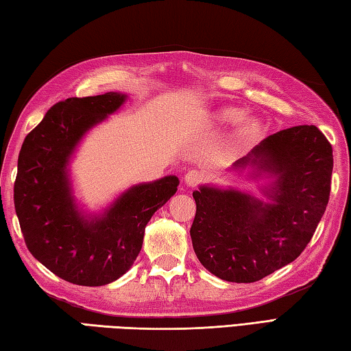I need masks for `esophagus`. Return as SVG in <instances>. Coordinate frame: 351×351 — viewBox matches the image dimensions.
<instances>
[{"label":"esophagus","instance_id":"1","mask_svg":"<svg viewBox=\"0 0 351 351\" xmlns=\"http://www.w3.org/2000/svg\"><path fill=\"white\" fill-rule=\"evenodd\" d=\"M204 173L201 170H190L187 175L184 176V182L189 185V187H196V185L204 181Z\"/></svg>","mask_w":351,"mask_h":351}]
</instances>
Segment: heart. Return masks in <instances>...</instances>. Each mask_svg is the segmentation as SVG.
<instances>
[{"label":"heart","instance_id":"b5f03b06","mask_svg":"<svg viewBox=\"0 0 351 351\" xmlns=\"http://www.w3.org/2000/svg\"><path fill=\"white\" fill-rule=\"evenodd\" d=\"M240 117H242V112L239 111V109H223L221 112V120L225 123H234L237 120H240ZM258 125L256 121H250L246 123V125L240 130V136H242L243 140H250L252 136H256L258 134Z\"/></svg>","mask_w":351,"mask_h":351}]
</instances>
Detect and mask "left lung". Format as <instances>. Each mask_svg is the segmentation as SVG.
<instances>
[{
    "label": "left lung",
    "mask_w": 351,
    "mask_h": 351,
    "mask_svg": "<svg viewBox=\"0 0 351 351\" xmlns=\"http://www.w3.org/2000/svg\"><path fill=\"white\" fill-rule=\"evenodd\" d=\"M277 175L274 204L236 190L193 191L190 228L199 262L216 277L252 283L293 262L313 237L330 197L333 149L313 125L269 135L234 166Z\"/></svg>",
    "instance_id": "obj_1"
}]
</instances>
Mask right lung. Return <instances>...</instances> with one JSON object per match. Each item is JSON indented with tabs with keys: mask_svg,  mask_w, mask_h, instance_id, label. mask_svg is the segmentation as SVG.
<instances>
[{
	"mask_svg": "<svg viewBox=\"0 0 351 351\" xmlns=\"http://www.w3.org/2000/svg\"><path fill=\"white\" fill-rule=\"evenodd\" d=\"M123 101L119 93L59 101L19 150L13 202L24 242L47 269L73 285L101 286L121 277L138 256L150 217L180 184L166 176L136 185L101 219L80 217L66 182L68 156L82 135Z\"/></svg>",
	"mask_w": 351,
	"mask_h": 351,
	"instance_id": "right-lung-1",
	"label": "right lung"
}]
</instances>
